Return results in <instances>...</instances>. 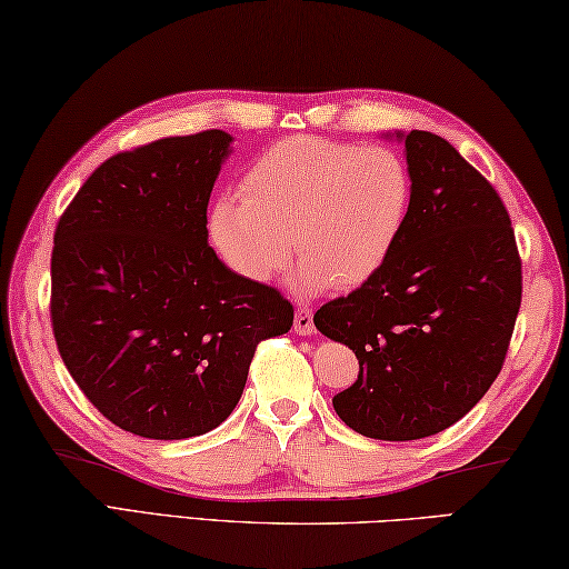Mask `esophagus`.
Wrapping results in <instances>:
<instances>
[{"label":"esophagus","instance_id":"34e87169","mask_svg":"<svg viewBox=\"0 0 569 569\" xmlns=\"http://www.w3.org/2000/svg\"><path fill=\"white\" fill-rule=\"evenodd\" d=\"M293 330L298 336H311L316 326H313V311L308 306H301L296 311V320H293Z\"/></svg>","mask_w":569,"mask_h":569}]
</instances>
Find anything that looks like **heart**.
Wrapping results in <instances>:
<instances>
[{
	"label": "heart",
	"instance_id": "obj_1",
	"mask_svg": "<svg viewBox=\"0 0 569 569\" xmlns=\"http://www.w3.org/2000/svg\"><path fill=\"white\" fill-rule=\"evenodd\" d=\"M410 203L412 173L392 147L291 137L246 169L241 199L211 203L209 236L231 271L251 283L283 271L293 240L301 291H350L396 253Z\"/></svg>",
	"mask_w": 569,
	"mask_h": 569
}]
</instances>
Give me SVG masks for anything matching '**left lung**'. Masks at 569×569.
Here are the masks:
<instances>
[{
	"label": "left lung",
	"instance_id": "left-lung-1",
	"mask_svg": "<svg viewBox=\"0 0 569 569\" xmlns=\"http://www.w3.org/2000/svg\"><path fill=\"white\" fill-rule=\"evenodd\" d=\"M406 141L412 203L390 261L313 323L346 343L358 380L333 396L338 418L376 440H418L478 406L508 353L522 261L508 209L438 133Z\"/></svg>",
	"mask_w": 569,
	"mask_h": 569
}]
</instances>
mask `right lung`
Segmentation results:
<instances>
[{
	"instance_id": "add662e5",
	"label": "right lung",
	"mask_w": 569,
	"mask_h": 569,
	"mask_svg": "<svg viewBox=\"0 0 569 569\" xmlns=\"http://www.w3.org/2000/svg\"><path fill=\"white\" fill-rule=\"evenodd\" d=\"M231 133L209 129L107 159L61 213L51 328L101 416L151 440L213 430L239 402L256 346L293 306L233 273L209 246L206 209Z\"/></svg>"
}]
</instances>
